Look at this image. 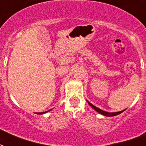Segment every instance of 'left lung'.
<instances>
[{
	"instance_id": "obj_1",
	"label": "left lung",
	"mask_w": 146,
	"mask_h": 146,
	"mask_svg": "<svg viewBox=\"0 0 146 146\" xmlns=\"http://www.w3.org/2000/svg\"><path fill=\"white\" fill-rule=\"evenodd\" d=\"M87 101V100H86ZM87 102H88V104L90 105V106L92 108L95 110V111H96L98 112V113H101V114H102V115L104 116H106V117H113V116H116V115H118V114H120V113H121L122 112H123V111H125V110H123V111H118V112H113V113H110V112H107V111H102V110H101L100 108H97V107H96L95 105H93L92 104H91L90 102H88L87 101Z\"/></svg>"
}]
</instances>
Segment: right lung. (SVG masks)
<instances>
[{
  "instance_id": "add662e5",
  "label": "right lung",
  "mask_w": 146,
  "mask_h": 146,
  "mask_svg": "<svg viewBox=\"0 0 146 146\" xmlns=\"http://www.w3.org/2000/svg\"><path fill=\"white\" fill-rule=\"evenodd\" d=\"M50 110H49V111H45V112H42V113H38V114H43V113H47V112H48V111H50Z\"/></svg>"
}]
</instances>
